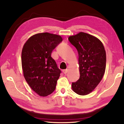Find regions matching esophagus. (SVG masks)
I'll return each mask as SVG.
<instances>
[{"label": "esophagus", "mask_w": 124, "mask_h": 124, "mask_svg": "<svg viewBox=\"0 0 124 124\" xmlns=\"http://www.w3.org/2000/svg\"><path fill=\"white\" fill-rule=\"evenodd\" d=\"M68 69H66V70H63V73H64V74H66L67 73V72H68Z\"/></svg>", "instance_id": "34e87169"}]
</instances>
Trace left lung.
<instances>
[{"mask_svg":"<svg viewBox=\"0 0 124 124\" xmlns=\"http://www.w3.org/2000/svg\"><path fill=\"white\" fill-rule=\"evenodd\" d=\"M69 41L78 52L80 78L72 83L73 91L79 95L91 93L99 84L106 66V53L100 39L84 32L71 35Z\"/></svg>","mask_w":124,"mask_h":124,"instance_id":"left-lung-1","label":"left lung"}]
</instances>
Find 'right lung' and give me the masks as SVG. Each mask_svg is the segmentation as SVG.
<instances>
[{
  "mask_svg": "<svg viewBox=\"0 0 124 124\" xmlns=\"http://www.w3.org/2000/svg\"><path fill=\"white\" fill-rule=\"evenodd\" d=\"M62 40L59 35L37 33L29 38L23 46V76L31 89L40 96H47L55 90L61 70L51 54Z\"/></svg>",
  "mask_w": 124,
  "mask_h": 124,
  "instance_id": "1",
  "label": "right lung"
}]
</instances>
